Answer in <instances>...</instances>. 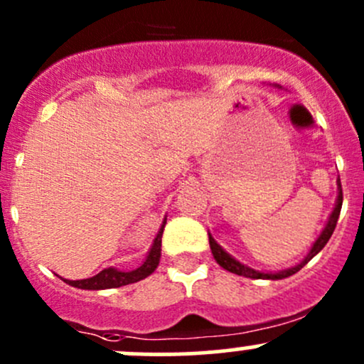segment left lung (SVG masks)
<instances>
[{"label":"left lung","mask_w":364,"mask_h":364,"mask_svg":"<svg viewBox=\"0 0 364 364\" xmlns=\"http://www.w3.org/2000/svg\"><path fill=\"white\" fill-rule=\"evenodd\" d=\"M278 87H282V86H278ZM337 188H338L337 200H335V207H333V210H331L328 221H326V225H325V228H323L321 233H319V237L316 238V240H314L313 247H311L309 252H307L306 257L302 259V261L299 262V264H295L292 267H287V269L277 271V273H271V271H257V269H254V267H250V266H247V264H242V262L237 261V259H235L233 255L228 254L226 250L223 249V247L214 240L213 235L209 233V245H210V250H213V255H214L215 262H218V264L221 266L223 269L230 271V273L238 274V277H245V278H254V279H283V278L292 277V274L297 273V271H301L302 267H304L307 262H309L311 259H313L314 255H316L319 250H321L323 247L326 245V242L330 240L331 233H333L335 226H337L338 215H341V209H342V185H341V179H337Z\"/></svg>","instance_id":"left-lung-1"}]
</instances>
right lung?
Segmentation results:
<instances>
[{
  "instance_id": "add662e5",
  "label": "right lung",
  "mask_w": 364,
  "mask_h": 364,
  "mask_svg": "<svg viewBox=\"0 0 364 364\" xmlns=\"http://www.w3.org/2000/svg\"><path fill=\"white\" fill-rule=\"evenodd\" d=\"M167 219L164 218L161 228H159V233L155 237L154 243H151L149 254H146L145 261L141 266H138L136 269L131 271H121L117 267H105L103 271H100L95 277L86 278V279H65L63 282L69 283L70 287L82 290H105V289H117V287L129 285V283H136L139 279L150 277L155 269H157L159 261H161V247H162V233L164 226H166Z\"/></svg>"
}]
</instances>
